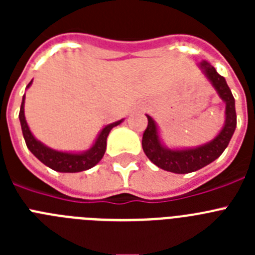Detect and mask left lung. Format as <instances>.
<instances>
[{"label": "left lung", "mask_w": 255, "mask_h": 255, "mask_svg": "<svg viewBox=\"0 0 255 255\" xmlns=\"http://www.w3.org/2000/svg\"><path fill=\"white\" fill-rule=\"evenodd\" d=\"M200 69L203 70L207 78L211 80L212 85L216 88L218 96L226 103V123L224 129L216 136L211 143L203 147L194 148V149L171 150L164 148L158 138L157 126L150 116L148 117V126L143 132L141 145L148 158L159 168L175 173H189L203 168L215 159H217L233 138L236 128V111L235 100L230 91L229 85L224 76L216 71V69L209 64L208 61L203 60L200 62Z\"/></svg>", "instance_id": "left-lung-1"}]
</instances>
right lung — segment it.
Here are the masks:
<instances>
[{
    "mask_svg": "<svg viewBox=\"0 0 255 255\" xmlns=\"http://www.w3.org/2000/svg\"><path fill=\"white\" fill-rule=\"evenodd\" d=\"M30 84L31 82L29 83L28 87ZM24 98H25V96L22 97L19 119L20 124H21L22 135H24V139H25L26 147H28V149L30 150L42 163L48 166L52 170L58 171V172H80V171L89 170V168H92L93 166H96V164L102 159L103 154H105L106 152V145H107L106 140H107L108 134H110L112 128H115V126H117L121 123L120 120L117 121V123L110 124V125L105 126L102 131H101V134L98 135V138H97L93 147L89 150H87V152L79 153V154L57 152V150H53L51 149V148L43 145V144L40 143V141H38L30 132V130H29L28 128V124H26L25 121V116H24Z\"/></svg>",
    "mask_w": 255,
    "mask_h": 255,
    "instance_id": "right-lung-1",
    "label": "right lung"
}]
</instances>
